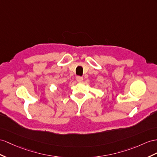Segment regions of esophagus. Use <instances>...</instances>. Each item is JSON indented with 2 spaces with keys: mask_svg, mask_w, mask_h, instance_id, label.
Masks as SVG:
<instances>
[{
  "mask_svg": "<svg viewBox=\"0 0 157 157\" xmlns=\"http://www.w3.org/2000/svg\"><path fill=\"white\" fill-rule=\"evenodd\" d=\"M76 80H77L78 82L81 83L83 82V78L81 77V76H77V77H76Z\"/></svg>",
  "mask_w": 157,
  "mask_h": 157,
  "instance_id": "esophagus-1",
  "label": "esophagus"
}]
</instances>
